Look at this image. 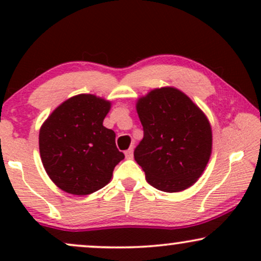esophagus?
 Masks as SVG:
<instances>
[{"instance_id":"esophagus-1","label":"esophagus","mask_w":261,"mask_h":261,"mask_svg":"<svg viewBox=\"0 0 261 261\" xmlns=\"http://www.w3.org/2000/svg\"><path fill=\"white\" fill-rule=\"evenodd\" d=\"M125 155H126L127 160H131V158H133V155H134V151H133V148H128L127 151L125 152Z\"/></svg>"}]
</instances>
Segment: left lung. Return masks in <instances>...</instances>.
I'll use <instances>...</instances> for the list:
<instances>
[{
	"label": "left lung",
	"mask_w": 261,
	"mask_h": 261,
	"mask_svg": "<svg viewBox=\"0 0 261 261\" xmlns=\"http://www.w3.org/2000/svg\"><path fill=\"white\" fill-rule=\"evenodd\" d=\"M143 139L135 161L152 187L166 193L188 189L201 176L212 149V131L202 110L173 88L153 89L137 100Z\"/></svg>",
	"instance_id": "left-lung-1"
}]
</instances>
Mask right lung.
Listing matches in <instances>:
<instances>
[{
  "instance_id": "1",
  "label": "right lung",
  "mask_w": 261,
  "mask_h": 261,
  "mask_svg": "<svg viewBox=\"0 0 261 261\" xmlns=\"http://www.w3.org/2000/svg\"><path fill=\"white\" fill-rule=\"evenodd\" d=\"M110 101L79 94L60 104L41 125L39 151L47 175L61 190L88 195L110 181L124 153L103 126Z\"/></svg>"
}]
</instances>
